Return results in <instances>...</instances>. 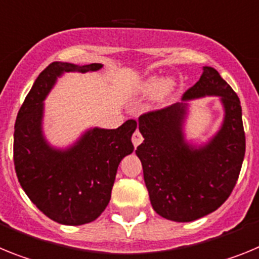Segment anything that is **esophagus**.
<instances>
[{
	"instance_id": "esophagus-1",
	"label": "esophagus",
	"mask_w": 259,
	"mask_h": 259,
	"mask_svg": "<svg viewBox=\"0 0 259 259\" xmlns=\"http://www.w3.org/2000/svg\"><path fill=\"white\" fill-rule=\"evenodd\" d=\"M143 140H144V139H143V135H141L139 131L135 132L134 136H132V144H134L135 148H137V146L140 145V144L143 143Z\"/></svg>"
}]
</instances>
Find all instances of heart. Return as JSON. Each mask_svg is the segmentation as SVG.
Wrapping results in <instances>:
<instances>
[{"mask_svg": "<svg viewBox=\"0 0 259 259\" xmlns=\"http://www.w3.org/2000/svg\"><path fill=\"white\" fill-rule=\"evenodd\" d=\"M171 80L166 79L163 76H158V75H152L144 79L139 87H137V92L143 96H153L158 92H162V95H167L171 89Z\"/></svg>", "mask_w": 259, "mask_h": 259, "instance_id": "1", "label": "heart"}]
</instances>
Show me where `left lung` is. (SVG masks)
Wrapping results in <instances>:
<instances>
[{
  "mask_svg": "<svg viewBox=\"0 0 259 259\" xmlns=\"http://www.w3.org/2000/svg\"><path fill=\"white\" fill-rule=\"evenodd\" d=\"M203 97L220 98L224 120L206 142L194 143L185 132L189 101ZM137 125L144 141L136 154L150 203L162 218L196 221L230 197L245 155V134L239 97L215 68L203 66L182 102L144 114Z\"/></svg>",
  "mask_w": 259,
  "mask_h": 259,
  "instance_id": "8db88e82",
  "label": "left lung"
}]
</instances>
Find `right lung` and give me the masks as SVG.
Wrapping results in <instances>:
<instances>
[{"label":"right lung","instance_id":"obj_1","mask_svg":"<svg viewBox=\"0 0 259 259\" xmlns=\"http://www.w3.org/2000/svg\"><path fill=\"white\" fill-rule=\"evenodd\" d=\"M101 63L53 62L27 95L15 120L14 164L23 191L40 211L57 223L81 226L106 209L116 170L134 152L132 119L116 130L91 127L65 148L54 146L44 134L45 100L66 72H96Z\"/></svg>","mask_w":259,"mask_h":259}]
</instances>
